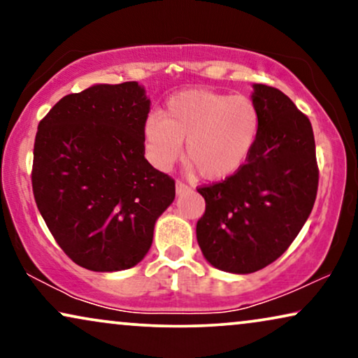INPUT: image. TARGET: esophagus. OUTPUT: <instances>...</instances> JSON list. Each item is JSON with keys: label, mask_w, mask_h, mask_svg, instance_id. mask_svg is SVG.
Here are the masks:
<instances>
[{"label": "esophagus", "mask_w": 358, "mask_h": 358, "mask_svg": "<svg viewBox=\"0 0 358 358\" xmlns=\"http://www.w3.org/2000/svg\"><path fill=\"white\" fill-rule=\"evenodd\" d=\"M189 190H190V187L187 184H184L182 180H178V182H176V194L178 195H182L185 192H189Z\"/></svg>", "instance_id": "1"}]
</instances>
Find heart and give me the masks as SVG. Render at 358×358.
Instances as JSON below:
<instances>
[{
	"instance_id": "b5f03b06",
	"label": "heart",
	"mask_w": 358,
	"mask_h": 358,
	"mask_svg": "<svg viewBox=\"0 0 358 358\" xmlns=\"http://www.w3.org/2000/svg\"><path fill=\"white\" fill-rule=\"evenodd\" d=\"M261 114L252 99L212 90H187L171 96L163 115L151 112L143 141L151 163L169 169L182 156L207 180L231 178L256 146Z\"/></svg>"
}]
</instances>
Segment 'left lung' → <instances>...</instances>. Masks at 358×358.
I'll use <instances>...</instances> for the list:
<instances>
[{"instance_id": "1", "label": "left lung", "mask_w": 358, "mask_h": 358, "mask_svg": "<svg viewBox=\"0 0 358 358\" xmlns=\"http://www.w3.org/2000/svg\"><path fill=\"white\" fill-rule=\"evenodd\" d=\"M261 129L236 174L199 187L205 213L197 222L203 257L220 271H261L287 251L310 217L317 192L313 127L282 91L252 85Z\"/></svg>"}]
</instances>
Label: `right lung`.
<instances>
[{
	"label": "right lung",
	"instance_id": "right-lung-1",
	"mask_svg": "<svg viewBox=\"0 0 358 358\" xmlns=\"http://www.w3.org/2000/svg\"><path fill=\"white\" fill-rule=\"evenodd\" d=\"M150 104L136 81L94 85L62 97L38 124L37 208L58 246L87 271L136 266L176 197L174 180L145 158Z\"/></svg>",
	"mask_w": 358,
	"mask_h": 358
}]
</instances>
